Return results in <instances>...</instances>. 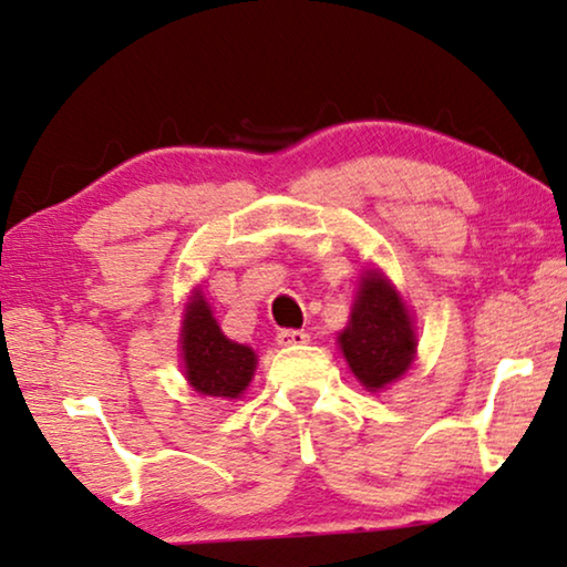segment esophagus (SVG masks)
Wrapping results in <instances>:
<instances>
[{
  "instance_id": "1",
  "label": "esophagus",
  "mask_w": 567,
  "mask_h": 567,
  "mask_svg": "<svg viewBox=\"0 0 567 567\" xmlns=\"http://www.w3.org/2000/svg\"><path fill=\"white\" fill-rule=\"evenodd\" d=\"M308 341L310 336L306 331H298V328H282V331L277 333V343L280 346H302Z\"/></svg>"
}]
</instances>
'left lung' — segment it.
I'll return each mask as SVG.
<instances>
[{"mask_svg":"<svg viewBox=\"0 0 567 567\" xmlns=\"http://www.w3.org/2000/svg\"><path fill=\"white\" fill-rule=\"evenodd\" d=\"M349 367L367 390L392 384L415 359V331L400 295L382 275L367 272L349 328L338 336Z\"/></svg>","mask_w":567,"mask_h":567,"instance_id":"1","label":"left lung"}]
</instances>
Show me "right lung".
Wrapping results in <instances>:
<instances>
[{"mask_svg": "<svg viewBox=\"0 0 567 567\" xmlns=\"http://www.w3.org/2000/svg\"><path fill=\"white\" fill-rule=\"evenodd\" d=\"M183 361L193 390L236 400L251 382L257 357L249 346L234 343L221 333L208 302L198 292L185 310Z\"/></svg>", "mask_w": 567, "mask_h": 567, "instance_id": "1", "label": "right lung"}]
</instances>
